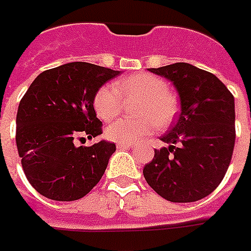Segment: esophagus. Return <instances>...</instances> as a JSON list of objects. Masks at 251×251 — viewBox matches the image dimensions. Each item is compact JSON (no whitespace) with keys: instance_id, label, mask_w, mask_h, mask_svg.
Returning a JSON list of instances; mask_svg holds the SVG:
<instances>
[{"instance_id":"esophagus-1","label":"esophagus","mask_w":251,"mask_h":251,"mask_svg":"<svg viewBox=\"0 0 251 251\" xmlns=\"http://www.w3.org/2000/svg\"><path fill=\"white\" fill-rule=\"evenodd\" d=\"M117 147L119 149H132L135 147L134 143H117Z\"/></svg>"}]
</instances>
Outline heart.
<instances>
[{
  "mask_svg": "<svg viewBox=\"0 0 251 251\" xmlns=\"http://www.w3.org/2000/svg\"><path fill=\"white\" fill-rule=\"evenodd\" d=\"M123 101H138L134 113L138 119H120L105 129L108 139L120 143H134L159 127H166L177 113V102L168 92V83L151 74H135L101 86L94 96L97 116L109 122L122 112Z\"/></svg>",
  "mask_w": 251,
  "mask_h": 251,
  "instance_id": "heart-1",
  "label": "heart"
}]
</instances>
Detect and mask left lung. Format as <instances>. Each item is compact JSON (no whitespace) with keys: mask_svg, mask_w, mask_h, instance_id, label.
I'll list each match as a JSON object with an SVG mask.
<instances>
[{"mask_svg":"<svg viewBox=\"0 0 251 251\" xmlns=\"http://www.w3.org/2000/svg\"><path fill=\"white\" fill-rule=\"evenodd\" d=\"M173 83L179 96L178 120L159 139L143 169L147 184L172 202H192L218 188L235 145L234 96L212 73L178 62L149 69Z\"/></svg>","mask_w":251,"mask_h":251,"instance_id":"1","label":"left lung"}]
</instances>
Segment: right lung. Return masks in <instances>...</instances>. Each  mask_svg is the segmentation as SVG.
Instances as JSON below:
<instances>
[{"label":"right lung","mask_w":251,"mask_h":251,"mask_svg":"<svg viewBox=\"0 0 251 251\" xmlns=\"http://www.w3.org/2000/svg\"><path fill=\"white\" fill-rule=\"evenodd\" d=\"M120 73L72 62L33 79L17 109L16 145L26 178L40 195L74 201L99 184L116 146L100 140L77 147L74 139L102 134L94 96Z\"/></svg>","instance_id":"obj_1"}]
</instances>
